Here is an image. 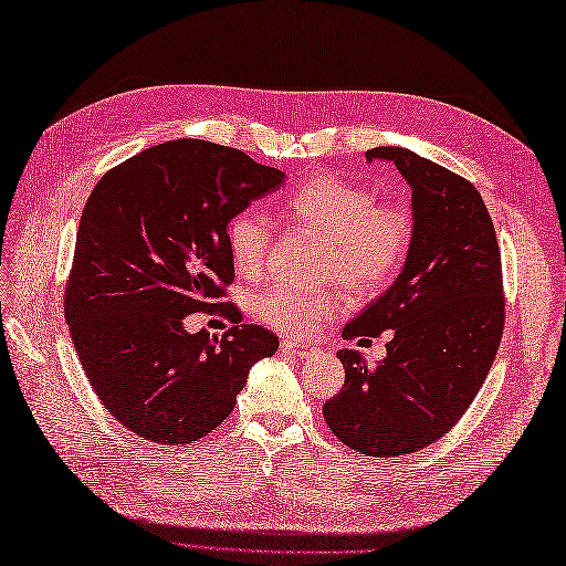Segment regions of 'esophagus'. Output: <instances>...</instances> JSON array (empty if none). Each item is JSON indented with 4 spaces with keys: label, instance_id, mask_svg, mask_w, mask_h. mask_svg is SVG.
<instances>
[{
    "label": "esophagus",
    "instance_id": "34e87169",
    "mask_svg": "<svg viewBox=\"0 0 566 566\" xmlns=\"http://www.w3.org/2000/svg\"><path fill=\"white\" fill-rule=\"evenodd\" d=\"M282 353H284L286 357H294V359H308V357L316 355L314 347L302 345V343H292V340H284V343H282Z\"/></svg>",
    "mask_w": 566,
    "mask_h": 566
}]
</instances>
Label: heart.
<instances>
[{"label":"heart","instance_id":"b5f03b06","mask_svg":"<svg viewBox=\"0 0 566 566\" xmlns=\"http://www.w3.org/2000/svg\"><path fill=\"white\" fill-rule=\"evenodd\" d=\"M286 216L306 233L326 240L321 282L367 294L394 276L411 245V216L377 203L369 189L340 177L308 179L286 201ZM226 245L240 276H258L270 250V223L258 211H238L226 228ZM258 316L272 328L302 335L338 311L335 292L304 294L272 286L255 298Z\"/></svg>","mask_w":566,"mask_h":566}]
</instances>
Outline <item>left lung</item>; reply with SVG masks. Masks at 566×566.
<instances>
[{
	"mask_svg": "<svg viewBox=\"0 0 566 566\" xmlns=\"http://www.w3.org/2000/svg\"><path fill=\"white\" fill-rule=\"evenodd\" d=\"M411 187V245L394 284L343 328V338L391 331L387 357L367 367L340 350L345 384L323 406L347 448L396 457L440 440L482 389L503 333L501 252L482 195L413 150L379 146Z\"/></svg>",
	"mask_w": 566,
	"mask_h": 566,
	"instance_id": "1",
	"label": "left lung"
}]
</instances>
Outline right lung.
I'll return each instance as SVG.
<instances>
[{
  "instance_id": "obj_1",
  "label": "right lung",
  "mask_w": 566,
  "mask_h": 566,
  "mask_svg": "<svg viewBox=\"0 0 566 566\" xmlns=\"http://www.w3.org/2000/svg\"><path fill=\"white\" fill-rule=\"evenodd\" d=\"M284 172L199 138L167 140L106 172L84 203L65 318L92 389L150 442H195L221 426L250 367L276 335L233 326L189 333L213 311L235 268L226 228L284 185Z\"/></svg>"
}]
</instances>
